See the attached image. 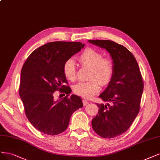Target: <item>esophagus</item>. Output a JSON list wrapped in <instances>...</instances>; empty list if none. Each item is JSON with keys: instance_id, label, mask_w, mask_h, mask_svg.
<instances>
[{"instance_id": "34e87169", "label": "esophagus", "mask_w": 160, "mask_h": 160, "mask_svg": "<svg viewBox=\"0 0 160 160\" xmlns=\"http://www.w3.org/2000/svg\"><path fill=\"white\" fill-rule=\"evenodd\" d=\"M89 101H86V100H82V104H83L84 106H86L87 104H89Z\"/></svg>"}]
</instances>
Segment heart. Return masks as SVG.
Segmentation results:
<instances>
[{
    "mask_svg": "<svg viewBox=\"0 0 160 160\" xmlns=\"http://www.w3.org/2000/svg\"><path fill=\"white\" fill-rule=\"evenodd\" d=\"M78 60L83 67L91 68L87 82H80L73 87L76 95L85 98H90L101 91V85L106 86L112 81L114 67L112 60L103 58L102 54L91 48H87L78 56ZM63 72L68 81H74L77 78L75 62L72 59L66 60L63 64Z\"/></svg>",
    "mask_w": 160,
    "mask_h": 160,
    "instance_id": "obj_1",
    "label": "heart"
}]
</instances>
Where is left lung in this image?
Listing matches in <instances>:
<instances>
[{
  "instance_id": "obj_1",
  "label": "left lung",
  "mask_w": 160,
  "mask_h": 160,
  "mask_svg": "<svg viewBox=\"0 0 160 160\" xmlns=\"http://www.w3.org/2000/svg\"><path fill=\"white\" fill-rule=\"evenodd\" d=\"M89 42L106 49L113 59V78L99 95L109 103L97 104L98 112L91 122L98 135L112 138L127 131L138 114L144 81L136 59L127 48L111 40Z\"/></svg>"
}]
</instances>
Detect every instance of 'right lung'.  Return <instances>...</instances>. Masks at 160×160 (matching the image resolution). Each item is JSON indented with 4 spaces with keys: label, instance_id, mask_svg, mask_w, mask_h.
<instances>
[{
    "label": "right lung",
    "instance_id": "obj_1",
    "mask_svg": "<svg viewBox=\"0 0 160 160\" xmlns=\"http://www.w3.org/2000/svg\"><path fill=\"white\" fill-rule=\"evenodd\" d=\"M84 46L78 42H49L35 49L23 65L19 95L26 117L43 134L53 136L63 132L72 114L82 107L80 97H68L71 89L63 67L66 60ZM56 90L67 95L56 102L53 92Z\"/></svg>",
    "mask_w": 160,
    "mask_h": 160
}]
</instances>
